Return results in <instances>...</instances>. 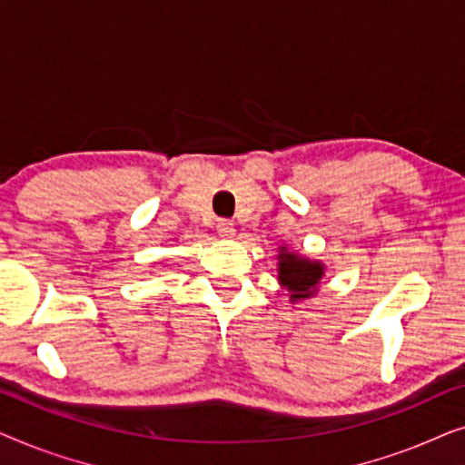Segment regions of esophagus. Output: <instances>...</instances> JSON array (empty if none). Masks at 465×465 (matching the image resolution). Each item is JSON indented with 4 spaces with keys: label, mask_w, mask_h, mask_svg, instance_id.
<instances>
[{
    "label": "esophagus",
    "mask_w": 465,
    "mask_h": 465,
    "mask_svg": "<svg viewBox=\"0 0 465 465\" xmlns=\"http://www.w3.org/2000/svg\"><path fill=\"white\" fill-rule=\"evenodd\" d=\"M218 232H220V237L232 239L234 237V224H232V222H228V220H220L218 222Z\"/></svg>",
    "instance_id": "obj_1"
}]
</instances>
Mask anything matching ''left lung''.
I'll return each mask as SVG.
<instances>
[{
  "mask_svg": "<svg viewBox=\"0 0 465 465\" xmlns=\"http://www.w3.org/2000/svg\"><path fill=\"white\" fill-rule=\"evenodd\" d=\"M323 275H326V264L322 260L301 256V253L288 250V245L279 247L277 279L279 285L290 292L292 302L313 298L320 290Z\"/></svg>",
  "mask_w": 465,
  "mask_h": 465,
  "instance_id": "obj_1",
  "label": "left lung"
}]
</instances>
